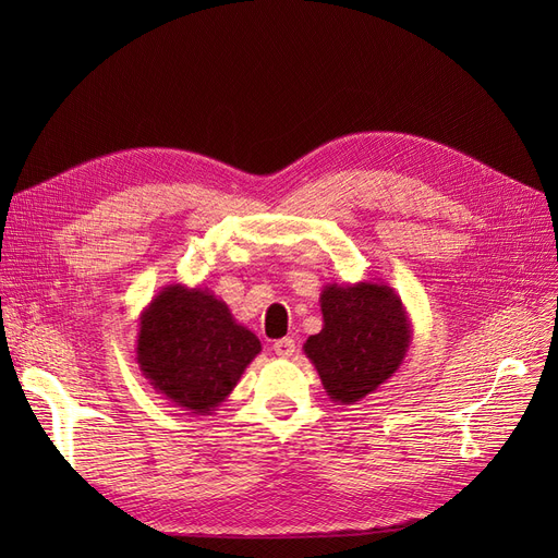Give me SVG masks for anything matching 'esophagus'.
<instances>
[{
	"label": "esophagus",
	"instance_id": "1",
	"mask_svg": "<svg viewBox=\"0 0 558 558\" xmlns=\"http://www.w3.org/2000/svg\"><path fill=\"white\" fill-rule=\"evenodd\" d=\"M274 350H276V355H280V357H291V355L296 353V341L289 339V337L278 339V341L274 343Z\"/></svg>",
	"mask_w": 558,
	"mask_h": 558
}]
</instances>
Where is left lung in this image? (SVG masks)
Masks as SVG:
<instances>
[{"mask_svg":"<svg viewBox=\"0 0 558 558\" xmlns=\"http://www.w3.org/2000/svg\"><path fill=\"white\" fill-rule=\"evenodd\" d=\"M324 328L303 350L326 393L337 404H353L400 368L412 324L393 287L385 282L326 284L320 291Z\"/></svg>","mask_w":558,"mask_h":558,"instance_id":"1","label":"left lung"}]
</instances>
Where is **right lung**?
<instances>
[{
	"mask_svg": "<svg viewBox=\"0 0 558 558\" xmlns=\"http://www.w3.org/2000/svg\"><path fill=\"white\" fill-rule=\"evenodd\" d=\"M259 350V339L208 289L167 284L140 314L142 375L173 407L196 416H213Z\"/></svg>",
	"mask_w": 558,
	"mask_h": 558,
	"instance_id": "1",
	"label": "right lung"
}]
</instances>
